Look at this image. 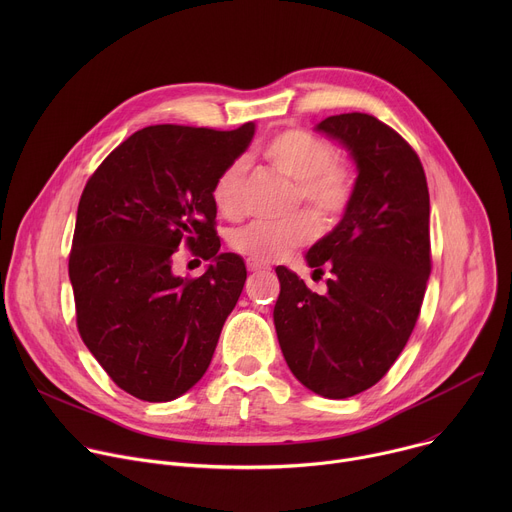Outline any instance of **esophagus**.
Wrapping results in <instances>:
<instances>
[{
    "instance_id": "34e87169",
    "label": "esophagus",
    "mask_w": 512,
    "mask_h": 512,
    "mask_svg": "<svg viewBox=\"0 0 512 512\" xmlns=\"http://www.w3.org/2000/svg\"><path fill=\"white\" fill-rule=\"evenodd\" d=\"M247 269H249L251 273H259V271H267L269 265H265V263H255V261H247Z\"/></svg>"
}]
</instances>
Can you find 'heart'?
Listing matches in <instances>:
<instances>
[{
  "label": "heart",
  "mask_w": 512,
  "mask_h": 512,
  "mask_svg": "<svg viewBox=\"0 0 512 512\" xmlns=\"http://www.w3.org/2000/svg\"><path fill=\"white\" fill-rule=\"evenodd\" d=\"M261 156L271 168L296 182V198L310 206L324 223H336L350 208L356 188L352 164L334 158L332 143L302 129L287 127L275 133ZM247 162L233 160L212 182V204L227 218L243 212V190ZM316 237V223L308 212H298L287 221H253L231 233L229 245L235 253L255 263H271L308 245Z\"/></svg>",
  "instance_id": "obj_1"
}]
</instances>
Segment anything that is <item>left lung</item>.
Returning <instances> with one entry per match:
<instances>
[{"label":"left lung","mask_w":512,"mask_h":512,"mask_svg":"<svg viewBox=\"0 0 512 512\" xmlns=\"http://www.w3.org/2000/svg\"><path fill=\"white\" fill-rule=\"evenodd\" d=\"M356 168V188L340 225L306 255L330 271L318 296L285 267L273 322L289 371L310 391L346 399L377 385L405 348L431 273L429 192L419 156L369 113L324 119Z\"/></svg>","instance_id":"obj_1"}]
</instances>
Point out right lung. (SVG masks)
Segmentation results:
<instances>
[{"label":"right lung","instance_id":"1","mask_svg":"<svg viewBox=\"0 0 512 512\" xmlns=\"http://www.w3.org/2000/svg\"><path fill=\"white\" fill-rule=\"evenodd\" d=\"M253 133V121L231 131L143 127L81 194L68 255L77 328L111 381L141 401H172L202 379L241 296L247 269L218 253L210 190ZM180 244L213 259L200 278L171 273Z\"/></svg>","mask_w":512,"mask_h":512}]
</instances>
